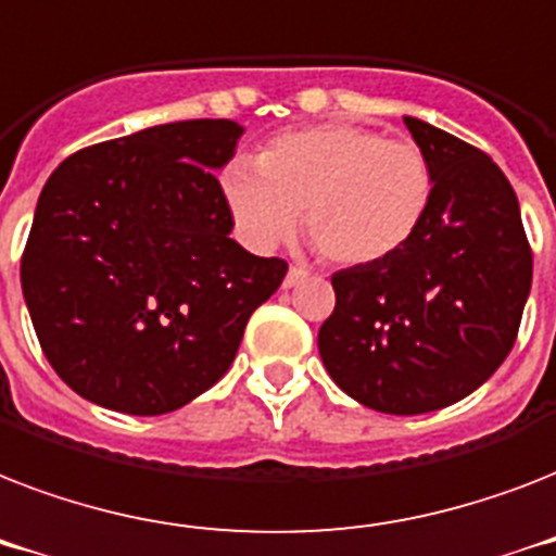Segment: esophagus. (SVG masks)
Here are the masks:
<instances>
[{"label": "esophagus", "mask_w": 556, "mask_h": 556, "mask_svg": "<svg viewBox=\"0 0 556 556\" xmlns=\"http://www.w3.org/2000/svg\"><path fill=\"white\" fill-rule=\"evenodd\" d=\"M305 277H308V270L300 268V265H291V268H288V274H286V288L300 286Z\"/></svg>", "instance_id": "34e87169"}]
</instances>
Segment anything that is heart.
<instances>
[{"mask_svg": "<svg viewBox=\"0 0 556 556\" xmlns=\"http://www.w3.org/2000/svg\"><path fill=\"white\" fill-rule=\"evenodd\" d=\"M227 218L251 251L291 239L305 210L317 248L340 265H371L404 251L435 195L427 152L369 126L320 124L270 138L218 178Z\"/></svg>", "mask_w": 556, "mask_h": 556, "instance_id": "obj_1", "label": "heart"}]
</instances>
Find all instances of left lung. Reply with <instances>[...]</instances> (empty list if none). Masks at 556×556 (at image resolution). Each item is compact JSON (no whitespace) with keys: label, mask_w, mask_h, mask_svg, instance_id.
I'll return each mask as SVG.
<instances>
[{"label":"left lung","mask_w":556,"mask_h":556,"mask_svg":"<svg viewBox=\"0 0 556 556\" xmlns=\"http://www.w3.org/2000/svg\"><path fill=\"white\" fill-rule=\"evenodd\" d=\"M435 195L404 251L331 277L317 346L331 380L369 409L421 415L479 389L517 343L534 253L517 192L491 155L404 117Z\"/></svg>","instance_id":"obj_1"}]
</instances>
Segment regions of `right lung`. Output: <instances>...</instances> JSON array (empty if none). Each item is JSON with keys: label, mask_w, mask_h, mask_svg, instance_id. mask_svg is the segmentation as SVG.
Here are the masks:
<instances>
[{"label": "right lung", "mask_w": 556, "mask_h": 556, "mask_svg": "<svg viewBox=\"0 0 556 556\" xmlns=\"http://www.w3.org/2000/svg\"><path fill=\"white\" fill-rule=\"evenodd\" d=\"M242 126L178 121L74 152L39 192L22 294L48 364L91 404L164 415L233 364L288 262L230 239L222 187Z\"/></svg>", "instance_id": "add662e5"}]
</instances>
